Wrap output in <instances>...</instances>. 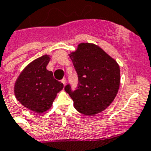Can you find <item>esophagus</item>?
<instances>
[{
  "mask_svg": "<svg viewBox=\"0 0 151 151\" xmlns=\"http://www.w3.org/2000/svg\"><path fill=\"white\" fill-rule=\"evenodd\" d=\"M61 83H62L65 86V84H66V79H65V78H64V79L61 80Z\"/></svg>",
  "mask_w": 151,
  "mask_h": 151,
  "instance_id": "1",
  "label": "esophagus"
}]
</instances>
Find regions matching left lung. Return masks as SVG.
<instances>
[{"label": "left lung", "mask_w": 151, "mask_h": 151, "mask_svg": "<svg viewBox=\"0 0 151 151\" xmlns=\"http://www.w3.org/2000/svg\"><path fill=\"white\" fill-rule=\"evenodd\" d=\"M78 75V86L72 91L65 87L74 102V107L84 115L94 116L110 106L120 87V66L99 45L79 43L69 53Z\"/></svg>", "instance_id": "obj_1"}]
</instances>
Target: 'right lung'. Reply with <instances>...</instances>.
Wrapping results in <instances>:
<instances>
[{
  "mask_svg": "<svg viewBox=\"0 0 151 151\" xmlns=\"http://www.w3.org/2000/svg\"><path fill=\"white\" fill-rule=\"evenodd\" d=\"M50 60V56L47 54L34 60L23 68L14 85L17 101L38 113L49 110L57 93L64 87L63 83L53 78L52 72L46 69Z\"/></svg>",
  "mask_w": 151,
  "mask_h": 151,
  "instance_id": "obj_1",
  "label": "right lung"
}]
</instances>
